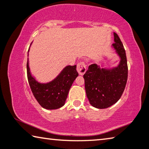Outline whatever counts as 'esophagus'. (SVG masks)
Instances as JSON below:
<instances>
[{"instance_id":"1","label":"esophagus","mask_w":149,"mask_h":149,"mask_svg":"<svg viewBox=\"0 0 149 149\" xmlns=\"http://www.w3.org/2000/svg\"><path fill=\"white\" fill-rule=\"evenodd\" d=\"M77 70L78 72L79 73V74L83 75L85 72L86 71V68L85 63L84 62H80L77 64Z\"/></svg>"}]
</instances>
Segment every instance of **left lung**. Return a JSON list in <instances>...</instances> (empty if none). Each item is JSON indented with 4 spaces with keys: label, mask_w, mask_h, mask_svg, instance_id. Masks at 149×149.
Wrapping results in <instances>:
<instances>
[{
    "label": "left lung",
    "mask_w": 149,
    "mask_h": 149,
    "mask_svg": "<svg viewBox=\"0 0 149 149\" xmlns=\"http://www.w3.org/2000/svg\"><path fill=\"white\" fill-rule=\"evenodd\" d=\"M111 47L120 59L116 67H104L92 64L83 75L86 97L90 104L97 109H107L120 99L125 90L128 77L125 50L117 34L114 33Z\"/></svg>",
    "instance_id": "8db88e82"
}]
</instances>
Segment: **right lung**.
Segmentation results:
<instances>
[{
  "label": "right lung",
  "instance_id": "right-lung-1",
  "mask_svg": "<svg viewBox=\"0 0 149 149\" xmlns=\"http://www.w3.org/2000/svg\"><path fill=\"white\" fill-rule=\"evenodd\" d=\"M29 50L30 47L28 56ZM76 68V65L66 66L53 80L43 83L38 82L32 74L28 58L26 69L30 87L34 97L42 108L47 110H54L65 105L73 82L79 76Z\"/></svg>",
  "mask_w": 149,
  "mask_h": 149
}]
</instances>
